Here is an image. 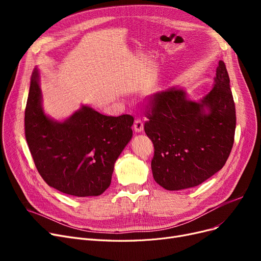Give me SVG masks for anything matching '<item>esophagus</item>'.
<instances>
[{
    "instance_id": "34e87169",
    "label": "esophagus",
    "mask_w": 261,
    "mask_h": 261,
    "mask_svg": "<svg viewBox=\"0 0 261 261\" xmlns=\"http://www.w3.org/2000/svg\"><path fill=\"white\" fill-rule=\"evenodd\" d=\"M133 129L135 132H142L144 129V122L141 118H136L133 123Z\"/></svg>"
}]
</instances>
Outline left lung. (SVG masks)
Here are the masks:
<instances>
[{
	"mask_svg": "<svg viewBox=\"0 0 261 261\" xmlns=\"http://www.w3.org/2000/svg\"><path fill=\"white\" fill-rule=\"evenodd\" d=\"M215 85L200 102L171 88L152 95L147 105L145 132L152 141L154 181L167 190L195 187L226 163L234 144L236 110L222 60Z\"/></svg>",
	"mask_w": 261,
	"mask_h": 261,
	"instance_id": "8db88e82",
	"label": "left lung"
}]
</instances>
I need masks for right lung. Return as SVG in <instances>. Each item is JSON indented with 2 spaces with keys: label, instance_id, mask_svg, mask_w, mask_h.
Wrapping results in <instances>:
<instances>
[{
  "label": "right lung",
  "instance_id": "add662e5",
  "mask_svg": "<svg viewBox=\"0 0 261 261\" xmlns=\"http://www.w3.org/2000/svg\"><path fill=\"white\" fill-rule=\"evenodd\" d=\"M34 71L25 108V139L46 184L75 197L99 196L111 184L114 164L132 138L134 118L102 115L82 106L64 121L47 117Z\"/></svg>",
  "mask_w": 261,
  "mask_h": 261
}]
</instances>
